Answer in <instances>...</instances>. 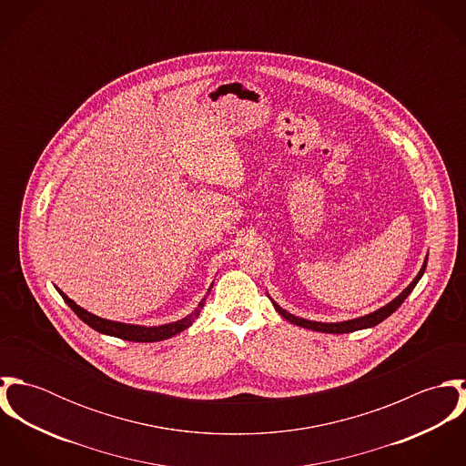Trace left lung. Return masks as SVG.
<instances>
[{
  "mask_svg": "<svg viewBox=\"0 0 466 466\" xmlns=\"http://www.w3.org/2000/svg\"><path fill=\"white\" fill-rule=\"evenodd\" d=\"M427 260H429V257L425 258L423 267L420 268V272L416 274V278L410 281V285L400 294L399 298H395V299H393L391 303H388L386 307H382V309H379L377 312H373V314H370V316H364V318H357V319H350V321H342V323H316V321H307V319H301V318H296V316L289 314L287 310H283L281 307H278L274 301H272V305H274L276 312H279L289 323L298 325V327H303V329H309V330H316V332L348 333L355 332V330H362V329H371V327L382 323L386 318H390V316L399 309L400 305L405 301V298L412 292V289L416 287V283H418L420 278L423 276L425 267H427Z\"/></svg>",
  "mask_w": 466,
  "mask_h": 466,
  "instance_id": "1",
  "label": "left lung"
}]
</instances>
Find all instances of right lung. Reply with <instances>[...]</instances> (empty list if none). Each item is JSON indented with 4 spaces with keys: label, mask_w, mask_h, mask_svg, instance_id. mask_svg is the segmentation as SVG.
<instances>
[{
    "label": "right lung",
    "mask_w": 466,
    "mask_h": 466,
    "mask_svg": "<svg viewBox=\"0 0 466 466\" xmlns=\"http://www.w3.org/2000/svg\"><path fill=\"white\" fill-rule=\"evenodd\" d=\"M59 290V289H57ZM59 294L63 296V299L66 301L67 307L86 323L89 325L93 330L96 332L106 333V335H113L118 339H126V340H133V342H156V340H163L168 339L176 333L187 330L188 327H192V323L199 318L200 309L204 307L206 298L198 305V309L185 319L170 323V325H163V327H154V329H145V327H137V325H124V323H115V321H107L102 319L98 316L89 314L87 310H84L82 307H78L75 301H71L63 290H59Z\"/></svg>",
    "instance_id": "add662e5"
}]
</instances>
